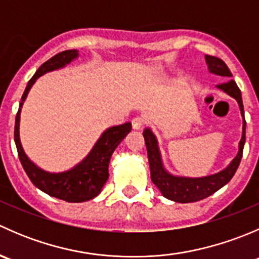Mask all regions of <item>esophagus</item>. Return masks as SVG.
Instances as JSON below:
<instances>
[{"label":"esophagus","instance_id":"obj_1","mask_svg":"<svg viewBox=\"0 0 259 259\" xmlns=\"http://www.w3.org/2000/svg\"><path fill=\"white\" fill-rule=\"evenodd\" d=\"M143 124H144V120L142 117H134L132 120V126L134 130H139L143 127Z\"/></svg>","mask_w":259,"mask_h":259}]
</instances>
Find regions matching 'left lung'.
Returning <instances> with one entry per match:
<instances>
[{
  "label": "left lung",
  "mask_w": 259,
  "mask_h": 259,
  "mask_svg": "<svg viewBox=\"0 0 259 259\" xmlns=\"http://www.w3.org/2000/svg\"><path fill=\"white\" fill-rule=\"evenodd\" d=\"M205 61H207L208 69H209V72H211V74L224 77H232V72L229 71L228 66H227L223 60L218 59L215 56L205 55ZM217 88L221 89L224 93L228 94L229 96L236 99L243 116V132L242 139L238 146V154H237L236 158L231 161V164L226 169L215 174H211V176L202 177V178H187V177L173 176V174L166 171V169L164 168L160 150H159L158 140H156L154 133L149 127H146L144 133H143L146 151H148L151 180L158 187L161 194L165 198H168V199L173 200V202L193 203L209 197V195L221 189L222 187H224L229 180L233 178L234 173L237 171L239 163H241L243 148H244L245 143V119L244 110H243L241 90H239L234 80H229L224 83H219V85H217Z\"/></svg>",
  "instance_id": "left-lung-1"
}]
</instances>
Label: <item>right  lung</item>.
<instances>
[{
  "instance_id": "add662e5",
  "label": "right lung",
  "mask_w": 259,
  "mask_h": 259,
  "mask_svg": "<svg viewBox=\"0 0 259 259\" xmlns=\"http://www.w3.org/2000/svg\"><path fill=\"white\" fill-rule=\"evenodd\" d=\"M77 56H79L77 50H66L55 55L38 67L23 91L16 115V121H15V143H16L18 158L32 184L46 194L70 203L86 202L100 194L104 184L109 178V163L111 155L117 145L132 130V122H125L122 125L106 129L95 143L88 156L74 168L62 173H50L44 170L28 159L20 140V115L23 101L26 100L28 91L38 77L46 72L66 66Z\"/></svg>"
}]
</instances>
